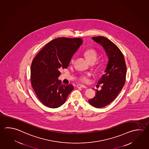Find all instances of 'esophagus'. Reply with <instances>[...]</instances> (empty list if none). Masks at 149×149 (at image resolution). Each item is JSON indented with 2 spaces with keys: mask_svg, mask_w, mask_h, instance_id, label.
<instances>
[{
  "mask_svg": "<svg viewBox=\"0 0 149 149\" xmlns=\"http://www.w3.org/2000/svg\"><path fill=\"white\" fill-rule=\"evenodd\" d=\"M77 88H84V89L87 88V87H86L85 86H84V85H81V84H78V85L77 86Z\"/></svg>",
  "mask_w": 149,
  "mask_h": 149,
  "instance_id": "esophagus-1",
  "label": "esophagus"
}]
</instances>
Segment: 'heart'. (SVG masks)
Listing matches in <instances>:
<instances>
[{
  "instance_id": "1",
  "label": "heart",
  "mask_w": 149,
  "mask_h": 149,
  "mask_svg": "<svg viewBox=\"0 0 149 149\" xmlns=\"http://www.w3.org/2000/svg\"><path fill=\"white\" fill-rule=\"evenodd\" d=\"M84 57H86L87 61L89 62H95L97 61L98 57V54L97 52L93 49H87L84 53ZM75 61V57L73 56L71 58L70 60L71 64H73ZM91 76V74L88 73L86 74H84L80 76V80L83 82H87L88 81V78L90 76Z\"/></svg>"
}]
</instances>
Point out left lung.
<instances>
[{
  "label": "left lung",
  "mask_w": 149,
  "mask_h": 149,
  "mask_svg": "<svg viewBox=\"0 0 149 149\" xmlns=\"http://www.w3.org/2000/svg\"><path fill=\"white\" fill-rule=\"evenodd\" d=\"M97 43L103 47L108 58L104 73L98 81L102 86L94 97L89 100L91 106L102 108L113 101L124 86L127 74L125 58L117 46L108 38L102 36L92 37Z\"/></svg>",
  "instance_id": "left-lung-1"
}]
</instances>
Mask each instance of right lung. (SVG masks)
<instances>
[{"mask_svg":"<svg viewBox=\"0 0 149 149\" xmlns=\"http://www.w3.org/2000/svg\"><path fill=\"white\" fill-rule=\"evenodd\" d=\"M82 43L81 38L61 37L47 43L33 59L31 84L39 100L45 106L57 108L65 103L73 89L62 84L60 70L68 68L71 58Z\"/></svg>","mask_w":149,"mask_h":149,"instance_id":"1","label":"right lung"}]
</instances>
